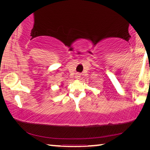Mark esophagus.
I'll use <instances>...</instances> for the list:
<instances>
[{"label":"esophagus","instance_id":"1","mask_svg":"<svg viewBox=\"0 0 150 150\" xmlns=\"http://www.w3.org/2000/svg\"><path fill=\"white\" fill-rule=\"evenodd\" d=\"M80 77H81V76H80L79 74H76V75L75 76V78H76V79H79Z\"/></svg>","mask_w":150,"mask_h":150}]
</instances>
